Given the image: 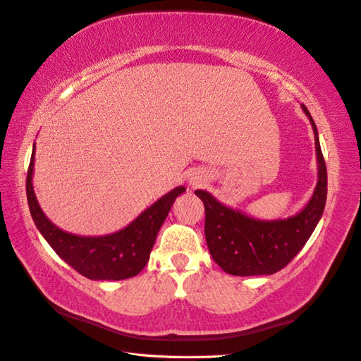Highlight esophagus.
Instances as JSON below:
<instances>
[{
	"mask_svg": "<svg viewBox=\"0 0 361 361\" xmlns=\"http://www.w3.org/2000/svg\"><path fill=\"white\" fill-rule=\"evenodd\" d=\"M204 182H205V179H204V176H202V174H200V173H193V174H191V178H190V185H193V187H201Z\"/></svg>",
	"mask_w": 361,
	"mask_h": 361,
	"instance_id": "34e87169",
	"label": "esophagus"
}]
</instances>
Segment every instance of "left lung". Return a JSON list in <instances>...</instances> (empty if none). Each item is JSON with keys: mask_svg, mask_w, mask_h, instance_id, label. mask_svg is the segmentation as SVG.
<instances>
[{"mask_svg": "<svg viewBox=\"0 0 361 361\" xmlns=\"http://www.w3.org/2000/svg\"><path fill=\"white\" fill-rule=\"evenodd\" d=\"M304 112L314 130L319 180L305 209L296 216L276 221H259L219 204L204 190L195 193L205 209V240L210 255L226 273L232 276L274 274L288 264L310 238L319 223L327 197V168L322 156L318 129L307 107Z\"/></svg>", "mask_w": 361, "mask_h": 361, "instance_id": "1", "label": "left lung"}]
</instances>
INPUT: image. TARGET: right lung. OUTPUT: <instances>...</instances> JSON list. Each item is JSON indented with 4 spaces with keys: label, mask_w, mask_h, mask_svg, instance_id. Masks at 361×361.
<instances>
[{
    "label": "right lung",
    "mask_w": 361,
    "mask_h": 361,
    "mask_svg": "<svg viewBox=\"0 0 361 361\" xmlns=\"http://www.w3.org/2000/svg\"><path fill=\"white\" fill-rule=\"evenodd\" d=\"M32 171L34 151L26 176V196L37 229L62 260L92 281H121L137 276L149 260L154 241L174 200L185 191L176 187L120 232L106 237H79L59 229L42 212L34 195Z\"/></svg>",
    "instance_id": "add662e5"
}]
</instances>
